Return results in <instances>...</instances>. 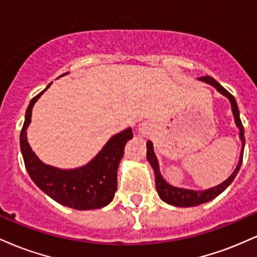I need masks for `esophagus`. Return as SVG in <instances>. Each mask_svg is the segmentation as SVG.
<instances>
[{
    "mask_svg": "<svg viewBox=\"0 0 257 257\" xmlns=\"http://www.w3.org/2000/svg\"><path fill=\"white\" fill-rule=\"evenodd\" d=\"M150 132H151V128H150V125L147 124V123H141V124L139 125V133H140L141 135H144V137L149 135Z\"/></svg>",
    "mask_w": 257,
    "mask_h": 257,
    "instance_id": "1",
    "label": "esophagus"
}]
</instances>
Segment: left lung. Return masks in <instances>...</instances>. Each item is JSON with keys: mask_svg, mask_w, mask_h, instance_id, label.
<instances>
[{"mask_svg": "<svg viewBox=\"0 0 257 257\" xmlns=\"http://www.w3.org/2000/svg\"><path fill=\"white\" fill-rule=\"evenodd\" d=\"M199 81L204 82V83L210 84L211 87H214L215 89L219 91L220 94H222L223 96H226L227 99L229 100V104H231L232 107V113L233 117H234L235 125L239 129V138L241 141V150H240V156L239 161H238L237 167H235L234 172L231 174L228 179H226L225 181L221 182L220 185L214 186V187L208 188V190L203 191H194V190H188V188H180L175 187V186L169 185L166 180L163 179L161 172H159V164L157 161V157H156L155 151H153V144L151 141H147V161L151 164L153 172H155V178H156V190H157L158 196L161 197V199L163 202L168 203V204H172L175 206H181V208H188V206H197L199 204H203V203L209 202V200L214 199L215 197L219 196L220 193H222L223 191L228 187L229 185L232 184V181L234 180L235 176H237L238 172H239L241 167V162H243V153H244V146H245V138H244V128L243 124H241V120L239 117V108H238L237 101H235L234 96L232 95L229 91H227L225 88L221 85L219 82L215 81L213 77L210 76H205V77L198 78Z\"/></svg>", "mask_w": 257, "mask_h": 257, "instance_id": "left-lung-1", "label": "left lung"}]
</instances>
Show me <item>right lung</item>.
<instances>
[{"instance_id": "right-lung-1", "label": "right lung", "mask_w": 257, "mask_h": 257, "mask_svg": "<svg viewBox=\"0 0 257 257\" xmlns=\"http://www.w3.org/2000/svg\"><path fill=\"white\" fill-rule=\"evenodd\" d=\"M51 84L31 100L26 110L24 125L20 132V150L26 170L37 187L59 204L76 210H91L106 206L112 202L117 191V169L124 155L125 144L133 138L132 128L113 135L85 166L75 169H60L43 163L29 145L26 131L31 122L35 102Z\"/></svg>"}]
</instances>
